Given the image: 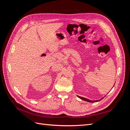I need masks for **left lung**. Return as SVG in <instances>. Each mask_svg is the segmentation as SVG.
I'll return each instance as SVG.
<instances>
[{
    "mask_svg": "<svg viewBox=\"0 0 130 130\" xmlns=\"http://www.w3.org/2000/svg\"><path fill=\"white\" fill-rule=\"evenodd\" d=\"M78 96V98H80L81 99L83 100H85V101H86L89 102V103H95V102H98V101L101 100L103 99V98H102V99H101L100 100H95V101H94V100H89V99H86V98H83V97H81V96Z\"/></svg>",
    "mask_w": 130,
    "mask_h": 130,
    "instance_id": "1",
    "label": "left lung"
}]
</instances>
